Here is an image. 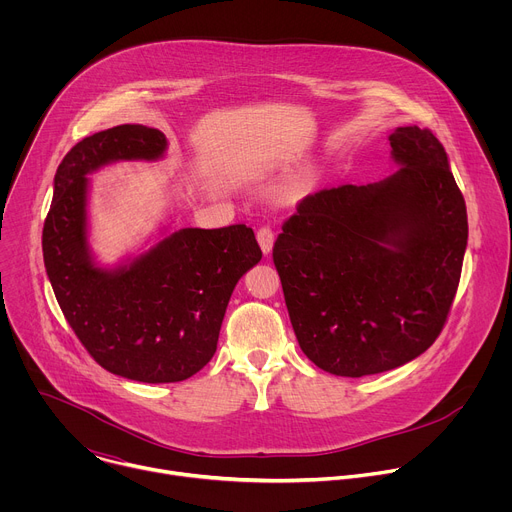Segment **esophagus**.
<instances>
[{"label":"esophagus","mask_w":512,"mask_h":512,"mask_svg":"<svg viewBox=\"0 0 512 512\" xmlns=\"http://www.w3.org/2000/svg\"><path fill=\"white\" fill-rule=\"evenodd\" d=\"M257 241H259L261 251H263L265 255H269V253H271V249H273L275 235H273V231H271L269 227H261V229L257 231Z\"/></svg>","instance_id":"obj_1"}]
</instances>
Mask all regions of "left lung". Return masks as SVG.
<instances>
[{
  "instance_id": "8db88e82",
  "label": "left lung",
  "mask_w": 512,
  "mask_h": 512,
  "mask_svg": "<svg viewBox=\"0 0 512 512\" xmlns=\"http://www.w3.org/2000/svg\"><path fill=\"white\" fill-rule=\"evenodd\" d=\"M389 141L397 172L308 194L273 245L300 348L336 377L385 373L425 352L460 283L468 216L444 145L417 125Z\"/></svg>"
}]
</instances>
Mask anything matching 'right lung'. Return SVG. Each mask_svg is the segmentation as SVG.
Instances as JSON below:
<instances>
[{
	"label": "right lung",
	"instance_id": "add662e5",
	"mask_svg": "<svg viewBox=\"0 0 512 512\" xmlns=\"http://www.w3.org/2000/svg\"><path fill=\"white\" fill-rule=\"evenodd\" d=\"M166 135L117 125L85 137L54 176L42 251L58 306L87 352L113 375L178 383L216 352L237 281L261 261L253 229H180L113 271L87 245V174L117 160H158Z\"/></svg>",
	"mask_w": 512,
	"mask_h": 512
}]
</instances>
